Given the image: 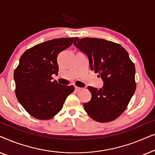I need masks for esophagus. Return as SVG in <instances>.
<instances>
[{
    "mask_svg": "<svg viewBox=\"0 0 155 155\" xmlns=\"http://www.w3.org/2000/svg\"><path fill=\"white\" fill-rule=\"evenodd\" d=\"M75 90L76 92H79V91H80V90H82V88L81 87H78L75 86Z\"/></svg>",
    "mask_w": 155,
    "mask_h": 155,
    "instance_id": "1",
    "label": "esophagus"
}]
</instances>
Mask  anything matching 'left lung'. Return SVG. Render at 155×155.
<instances>
[{
  "label": "left lung",
  "mask_w": 155,
  "mask_h": 155,
  "mask_svg": "<svg viewBox=\"0 0 155 155\" xmlns=\"http://www.w3.org/2000/svg\"><path fill=\"white\" fill-rule=\"evenodd\" d=\"M74 45L87 56L90 69L104 82L99 90L88 87L92 98L84 104V110L96 121L115 120L126 110L135 91L134 63L126 50L113 41L75 37Z\"/></svg>",
  "instance_id": "8db88e82"
}]
</instances>
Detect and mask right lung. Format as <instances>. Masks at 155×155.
<instances>
[{
	"instance_id": "1",
	"label": "right lung",
	"mask_w": 155,
	"mask_h": 155,
	"mask_svg": "<svg viewBox=\"0 0 155 155\" xmlns=\"http://www.w3.org/2000/svg\"><path fill=\"white\" fill-rule=\"evenodd\" d=\"M74 38H59L37 44L20 58L14 72L15 94L19 102L31 116L51 119L63 108L73 85L65 86L53 80L58 75L57 57L70 47Z\"/></svg>"
}]
</instances>
